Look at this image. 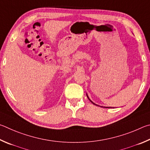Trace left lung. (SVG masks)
<instances>
[{
  "label": "left lung",
  "instance_id": "8db88e82",
  "mask_svg": "<svg viewBox=\"0 0 150 150\" xmlns=\"http://www.w3.org/2000/svg\"><path fill=\"white\" fill-rule=\"evenodd\" d=\"M86 96H87V97H88V98L89 99V100H90V101L91 102V103H93V104H94V105H96V104H95V103H94L93 101H91L90 100V98H89V97H88V94H86ZM106 108H109V107H106Z\"/></svg>",
  "mask_w": 150,
  "mask_h": 150
}]
</instances>
